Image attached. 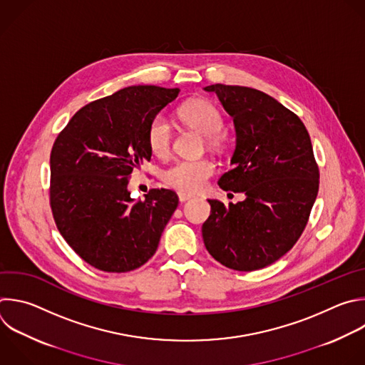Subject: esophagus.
Wrapping results in <instances>:
<instances>
[{
  "instance_id": "obj_1",
  "label": "esophagus",
  "mask_w": 365,
  "mask_h": 365,
  "mask_svg": "<svg viewBox=\"0 0 365 365\" xmlns=\"http://www.w3.org/2000/svg\"><path fill=\"white\" fill-rule=\"evenodd\" d=\"M190 199H193L192 195L185 193V192H179V200H180V202H187V200H190Z\"/></svg>"
}]
</instances>
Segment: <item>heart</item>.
Returning <instances> with one entry per match:
<instances>
[{"label": "heart", "instance_id": "heart-1", "mask_svg": "<svg viewBox=\"0 0 365 365\" xmlns=\"http://www.w3.org/2000/svg\"><path fill=\"white\" fill-rule=\"evenodd\" d=\"M179 117L186 126L207 138L210 146L220 145L219 132L223 126V118L212 103L206 100L189 101L180 107ZM148 145L155 156L160 159L169 156L172 148V125L165 114L155 115L149 123ZM213 173L215 165L209 159H182L165 172V182L179 192L197 193L206 186Z\"/></svg>", "mask_w": 365, "mask_h": 365}]
</instances>
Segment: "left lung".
<instances>
[{
    "label": "left lung",
    "instance_id": "1",
    "mask_svg": "<svg viewBox=\"0 0 365 365\" xmlns=\"http://www.w3.org/2000/svg\"><path fill=\"white\" fill-rule=\"evenodd\" d=\"M205 91L217 96L236 133L232 169L217 185L245 195L226 206L207 200L205 247L230 269L257 271L284 257L308 222L319 187L311 139L297 114L259 90L212 84Z\"/></svg>",
    "mask_w": 365,
    "mask_h": 365
}]
</instances>
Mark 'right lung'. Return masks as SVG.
<instances>
[{
    "label": "right lung",
    "mask_w": 365,
    "mask_h": 365,
    "mask_svg": "<svg viewBox=\"0 0 365 365\" xmlns=\"http://www.w3.org/2000/svg\"><path fill=\"white\" fill-rule=\"evenodd\" d=\"M179 88L130 86L81 107L54 142L50 203L73 251L104 272H129L156 252L179 197L152 189L135 200L133 169L150 160L148 128Z\"/></svg>",
    "instance_id": "obj_1"
}]
</instances>
